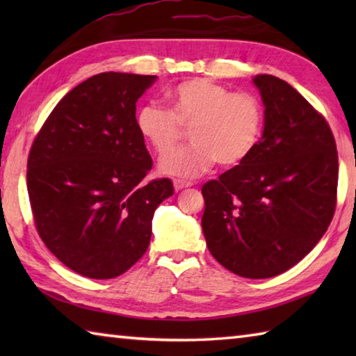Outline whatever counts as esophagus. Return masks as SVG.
Returning a JSON list of instances; mask_svg holds the SVG:
<instances>
[{"label": "esophagus", "mask_w": 356, "mask_h": 356, "mask_svg": "<svg viewBox=\"0 0 356 356\" xmlns=\"http://www.w3.org/2000/svg\"><path fill=\"white\" fill-rule=\"evenodd\" d=\"M188 186H191V182H184V180H174V188H176V191L188 188Z\"/></svg>", "instance_id": "34e87169"}]
</instances>
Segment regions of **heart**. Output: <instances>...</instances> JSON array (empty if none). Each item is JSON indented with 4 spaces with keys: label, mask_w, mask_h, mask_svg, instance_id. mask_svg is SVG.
I'll use <instances>...</instances> for the list:
<instances>
[{
    "label": "heart",
    "mask_w": 356,
    "mask_h": 356,
    "mask_svg": "<svg viewBox=\"0 0 356 356\" xmlns=\"http://www.w3.org/2000/svg\"><path fill=\"white\" fill-rule=\"evenodd\" d=\"M166 97L171 111L155 102L136 111L138 131L160 155L176 146L182 129H190V146L161 159L160 171L166 176L197 177L215 161L236 166L254 150L264 122L262 105L254 95L232 92L206 78H191L171 88Z\"/></svg>",
    "instance_id": "heart-1"
}]
</instances>
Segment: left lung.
<instances>
[{
  "label": "left lung",
  "instance_id": "8db88e82",
  "mask_svg": "<svg viewBox=\"0 0 356 356\" xmlns=\"http://www.w3.org/2000/svg\"><path fill=\"white\" fill-rule=\"evenodd\" d=\"M264 131L248 159L202 186L209 251L229 272L264 280L298 264L327 232L336 207L333 134L278 76L252 78Z\"/></svg>",
  "mask_w": 356,
  "mask_h": 356
}]
</instances>
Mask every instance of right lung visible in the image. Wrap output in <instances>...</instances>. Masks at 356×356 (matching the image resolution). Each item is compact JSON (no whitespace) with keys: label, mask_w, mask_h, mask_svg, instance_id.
Listing matches in <instances>:
<instances>
[{"label":"right lung","mask_w":356,"mask_h":356,"mask_svg":"<svg viewBox=\"0 0 356 356\" xmlns=\"http://www.w3.org/2000/svg\"><path fill=\"white\" fill-rule=\"evenodd\" d=\"M155 75L105 72L65 94L28 156V195L47 248L92 280L122 275L146 252L170 179L143 182L152 159L136 102Z\"/></svg>","instance_id":"1"}]
</instances>
